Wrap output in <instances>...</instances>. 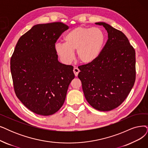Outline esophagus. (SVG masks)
Listing matches in <instances>:
<instances>
[{"instance_id": "34e87169", "label": "esophagus", "mask_w": 148, "mask_h": 148, "mask_svg": "<svg viewBox=\"0 0 148 148\" xmlns=\"http://www.w3.org/2000/svg\"><path fill=\"white\" fill-rule=\"evenodd\" d=\"M79 72V70L77 67H74V69H73V73L75 74V76H78Z\"/></svg>"}]
</instances>
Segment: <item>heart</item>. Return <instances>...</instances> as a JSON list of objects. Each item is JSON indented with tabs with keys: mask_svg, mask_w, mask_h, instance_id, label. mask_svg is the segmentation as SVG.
<instances>
[{
	"mask_svg": "<svg viewBox=\"0 0 148 148\" xmlns=\"http://www.w3.org/2000/svg\"><path fill=\"white\" fill-rule=\"evenodd\" d=\"M64 42H56L55 50L61 61L69 64L72 61L74 50L78 60L84 64L95 61L103 50L106 34L98 27H78L67 32L64 37Z\"/></svg>",
	"mask_w": 148,
	"mask_h": 148,
	"instance_id": "b5f03b06",
	"label": "heart"
}]
</instances>
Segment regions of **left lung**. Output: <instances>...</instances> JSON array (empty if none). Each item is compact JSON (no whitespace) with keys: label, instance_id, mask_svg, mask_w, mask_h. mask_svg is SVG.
<instances>
[{"label":"left lung","instance_id":"obj_1","mask_svg":"<svg viewBox=\"0 0 148 148\" xmlns=\"http://www.w3.org/2000/svg\"><path fill=\"white\" fill-rule=\"evenodd\" d=\"M95 23L105 28L108 39L95 61L79 67L78 76L89 104L109 111L125 101L134 85L135 51L123 32L105 22Z\"/></svg>","mask_w":148,"mask_h":148}]
</instances>
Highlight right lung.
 Listing matches in <instances>:
<instances>
[{
	"label": "right lung",
	"mask_w": 148,
	"mask_h": 148,
	"mask_svg": "<svg viewBox=\"0 0 148 148\" xmlns=\"http://www.w3.org/2000/svg\"><path fill=\"white\" fill-rule=\"evenodd\" d=\"M67 29L59 22L33 26L19 38L11 58L16 95L36 114L48 116L60 110L75 78L73 67L59 62L55 50Z\"/></svg>",
	"instance_id": "add662e5"
}]
</instances>
